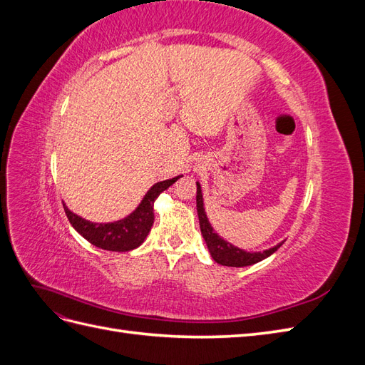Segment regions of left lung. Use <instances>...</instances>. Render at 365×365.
<instances>
[{
	"instance_id": "obj_1",
	"label": "left lung",
	"mask_w": 365,
	"mask_h": 365,
	"mask_svg": "<svg viewBox=\"0 0 365 365\" xmlns=\"http://www.w3.org/2000/svg\"><path fill=\"white\" fill-rule=\"evenodd\" d=\"M196 210H197V217H200L201 233H202V237L207 244L210 256H212V259L216 263L224 264V267L242 268V267H248V264L262 262L263 259L269 257L272 252L277 251L284 242V240H282L280 244L274 245L268 250H263V251H247V250H242L239 247H235L224 237H220L207 217L200 182H196Z\"/></svg>"
}]
</instances>
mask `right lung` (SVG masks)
Returning <instances> with one entry per match:
<instances>
[{
	"label": "right lung",
	"mask_w": 365,
	"mask_h": 365,
	"mask_svg": "<svg viewBox=\"0 0 365 365\" xmlns=\"http://www.w3.org/2000/svg\"><path fill=\"white\" fill-rule=\"evenodd\" d=\"M181 176L182 175L153 184L134 212L123 219L114 220V222H91V220L73 213L65 202L63 210L73 228L90 244L106 251H130L138 248L148 237L153 225V204L160 193L168 190Z\"/></svg>",
	"instance_id": "right-lung-1"
}]
</instances>
